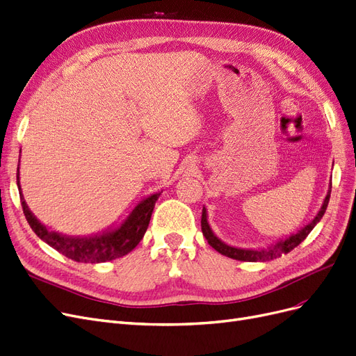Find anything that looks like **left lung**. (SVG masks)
<instances>
[{"label": "left lung", "instance_id": "8db88e82", "mask_svg": "<svg viewBox=\"0 0 356 356\" xmlns=\"http://www.w3.org/2000/svg\"><path fill=\"white\" fill-rule=\"evenodd\" d=\"M330 194H332V181H330L328 191H327V195H325V199L323 202L321 209L318 211V213L314 216L311 222L306 224L303 228H300L298 232H295V234H290L284 240H278L277 243L271 244V246H268V248L241 249V248H236V246H229V244L224 243L219 237L215 236V232L212 231L209 222H207V211H206L204 206H203V211H202L203 236L206 237L207 243H209L216 252H219L220 254H224V256L231 257V259L244 261V262H268V261H273V259H277V257H280L281 254L289 253L290 250H293L296 246H299V244L306 237H308L309 232L314 229V227L318 222H320L323 215L325 213V209L328 206V200H330Z\"/></svg>", "mask_w": 356, "mask_h": 356}]
</instances>
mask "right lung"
<instances>
[{
	"mask_svg": "<svg viewBox=\"0 0 356 356\" xmlns=\"http://www.w3.org/2000/svg\"><path fill=\"white\" fill-rule=\"evenodd\" d=\"M20 172L17 166V187L20 193V202L23 213L26 216L33 232L48 246H51L69 259L85 264H102L113 261L116 257L128 254L144 237L147 227L150 224V218L154 204L162 191L147 195L140 200L131 213L116 227H110L102 232L91 236H66L57 231H50L41 220L36 218L24 200L20 188Z\"/></svg>",
	"mask_w": 356,
	"mask_h": 356,
	"instance_id": "1",
	"label": "right lung"
}]
</instances>
